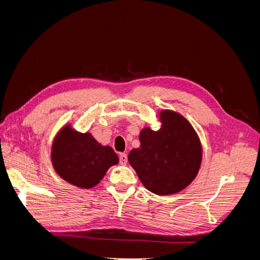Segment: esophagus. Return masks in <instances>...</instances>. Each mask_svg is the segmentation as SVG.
Wrapping results in <instances>:
<instances>
[{"label":"esophagus","instance_id":"esophagus-1","mask_svg":"<svg viewBox=\"0 0 260 260\" xmlns=\"http://www.w3.org/2000/svg\"><path fill=\"white\" fill-rule=\"evenodd\" d=\"M127 160H128V156H127V154L122 153V154H120V155H119V162H120L121 165H125V164H127Z\"/></svg>","mask_w":260,"mask_h":260}]
</instances>
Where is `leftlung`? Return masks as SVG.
Masks as SVG:
<instances>
[{
	"instance_id": "8db88e82",
	"label": "left lung",
	"mask_w": 260,
	"mask_h": 260,
	"mask_svg": "<svg viewBox=\"0 0 260 260\" xmlns=\"http://www.w3.org/2000/svg\"><path fill=\"white\" fill-rule=\"evenodd\" d=\"M160 128L145 127L140 132V147L128 155L141 182L156 195L175 194L198 176L203 149L198 133L177 112L159 113Z\"/></svg>"
}]
</instances>
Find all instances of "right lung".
I'll use <instances>...</instances> for the list:
<instances>
[{"instance_id": "1", "label": "right lung", "mask_w": 260, "mask_h": 260, "mask_svg": "<svg viewBox=\"0 0 260 260\" xmlns=\"http://www.w3.org/2000/svg\"><path fill=\"white\" fill-rule=\"evenodd\" d=\"M51 161L55 172L66 182L91 188L119 158L111 146L100 144L91 133L78 132L65 124L53 140Z\"/></svg>"}]
</instances>
